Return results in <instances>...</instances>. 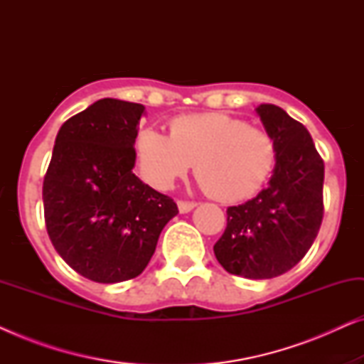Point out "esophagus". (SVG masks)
Here are the masks:
<instances>
[{"instance_id": "esophagus-1", "label": "esophagus", "mask_w": 364, "mask_h": 364, "mask_svg": "<svg viewBox=\"0 0 364 364\" xmlns=\"http://www.w3.org/2000/svg\"><path fill=\"white\" fill-rule=\"evenodd\" d=\"M197 203L196 202H186V200H178L177 202V207H178V212L181 213H187L193 210V207H196Z\"/></svg>"}]
</instances>
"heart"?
Segmentation results:
<instances>
[{
	"label": "heart",
	"mask_w": 364,
	"mask_h": 364,
	"mask_svg": "<svg viewBox=\"0 0 364 364\" xmlns=\"http://www.w3.org/2000/svg\"><path fill=\"white\" fill-rule=\"evenodd\" d=\"M141 176L168 188L196 162V176L210 197L238 202L260 191L275 171L278 146L270 134L220 112L187 114L171 121V136L154 127L134 142Z\"/></svg>",
	"instance_id": "1"
}]
</instances>
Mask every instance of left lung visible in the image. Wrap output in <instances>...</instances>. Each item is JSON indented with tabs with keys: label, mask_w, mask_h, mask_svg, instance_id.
Returning a JSON list of instances; mask_svg holds the SVG:
<instances>
[{
	"label": "left lung",
	"mask_w": 364,
	"mask_h": 364,
	"mask_svg": "<svg viewBox=\"0 0 364 364\" xmlns=\"http://www.w3.org/2000/svg\"><path fill=\"white\" fill-rule=\"evenodd\" d=\"M257 114L278 146L275 171L257 197L227 208V228L213 253L232 275L265 280L291 270L315 242L325 164L306 127L282 107L260 104Z\"/></svg>",
	"instance_id": "8db88e82"
}]
</instances>
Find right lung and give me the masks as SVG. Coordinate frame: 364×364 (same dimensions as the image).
I'll return each instance as SVG.
<instances>
[{"instance_id":"1","label":"right lung","mask_w":364,"mask_h":364,"mask_svg":"<svg viewBox=\"0 0 364 364\" xmlns=\"http://www.w3.org/2000/svg\"><path fill=\"white\" fill-rule=\"evenodd\" d=\"M142 104L99 99L59 129L43 182L54 248L79 275L119 283L144 272L178 213L171 197L132 172Z\"/></svg>"}]
</instances>
